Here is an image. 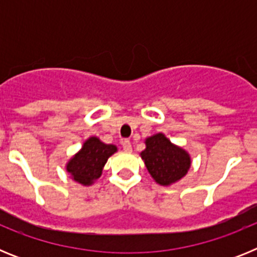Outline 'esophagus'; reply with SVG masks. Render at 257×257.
<instances>
[{"mask_svg": "<svg viewBox=\"0 0 257 257\" xmlns=\"http://www.w3.org/2000/svg\"><path fill=\"white\" fill-rule=\"evenodd\" d=\"M122 147H123V151L124 152H131V151H133V147H131L130 140H123V142H122Z\"/></svg>", "mask_w": 257, "mask_h": 257, "instance_id": "obj_1", "label": "esophagus"}]
</instances>
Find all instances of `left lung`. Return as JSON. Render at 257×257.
<instances>
[{
	"label": "left lung",
	"instance_id": "obj_1",
	"mask_svg": "<svg viewBox=\"0 0 257 257\" xmlns=\"http://www.w3.org/2000/svg\"><path fill=\"white\" fill-rule=\"evenodd\" d=\"M147 148L140 153L149 174L161 185L180 180L190 169V156L187 151L172 144L163 134H156L145 140Z\"/></svg>",
	"mask_w": 257,
	"mask_h": 257
}]
</instances>
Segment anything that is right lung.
Instances as JSON below:
<instances>
[{
  "label": "right lung",
  "mask_w": 257,
  "mask_h": 257,
  "mask_svg": "<svg viewBox=\"0 0 257 257\" xmlns=\"http://www.w3.org/2000/svg\"><path fill=\"white\" fill-rule=\"evenodd\" d=\"M117 152L113 144H104L99 138H88L82 148L67 163V171L72 179L82 185H91L101 176L108 158Z\"/></svg>",
  "instance_id": "right-lung-1"
}]
</instances>
